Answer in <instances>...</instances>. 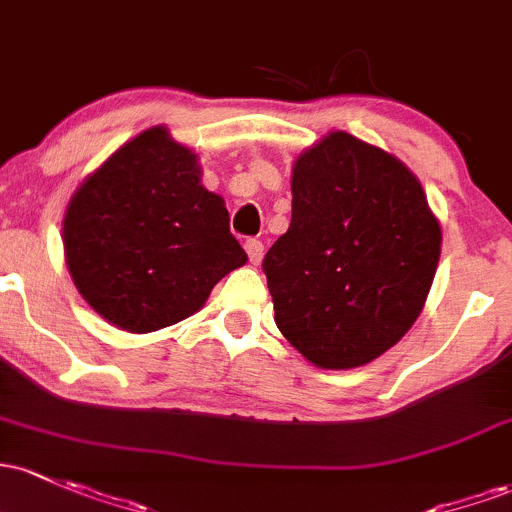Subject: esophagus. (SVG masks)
<instances>
[{"label": "esophagus", "mask_w": 512, "mask_h": 512, "mask_svg": "<svg viewBox=\"0 0 512 512\" xmlns=\"http://www.w3.org/2000/svg\"><path fill=\"white\" fill-rule=\"evenodd\" d=\"M245 252H247V257H250L252 265H260L262 257H265V245H262L260 240L250 238V240H245Z\"/></svg>", "instance_id": "obj_1"}]
</instances>
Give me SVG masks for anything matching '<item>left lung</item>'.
Here are the masks:
<instances>
[{"label": "left lung", "mask_w": 512, "mask_h": 512, "mask_svg": "<svg viewBox=\"0 0 512 512\" xmlns=\"http://www.w3.org/2000/svg\"><path fill=\"white\" fill-rule=\"evenodd\" d=\"M291 223L262 262L282 335L320 369H355L411 330L442 228L396 155L330 131L296 157Z\"/></svg>", "instance_id": "obj_1"}]
</instances>
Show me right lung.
I'll list each match as a JSON object with an SVG mask.
<instances>
[{"mask_svg":"<svg viewBox=\"0 0 512 512\" xmlns=\"http://www.w3.org/2000/svg\"><path fill=\"white\" fill-rule=\"evenodd\" d=\"M63 245L82 299L138 335L194 316L247 262L226 201L201 184L199 155L165 126L123 143L77 187Z\"/></svg>","mask_w":512,"mask_h":512,"instance_id":"1","label":"right lung"}]
</instances>
